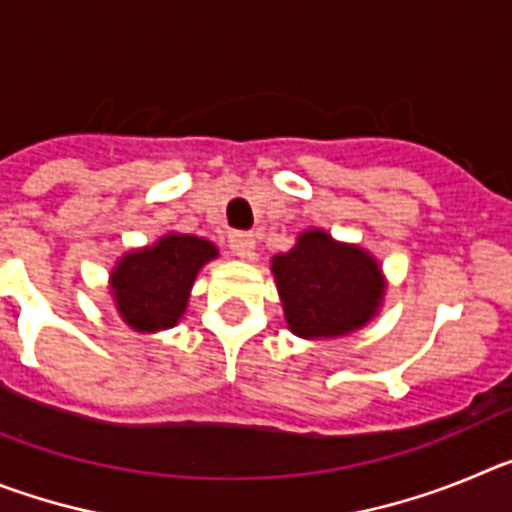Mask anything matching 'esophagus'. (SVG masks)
<instances>
[{
	"mask_svg": "<svg viewBox=\"0 0 512 512\" xmlns=\"http://www.w3.org/2000/svg\"><path fill=\"white\" fill-rule=\"evenodd\" d=\"M228 246L235 256H241V259H253V256H256V235L235 230V233H230Z\"/></svg>",
	"mask_w": 512,
	"mask_h": 512,
	"instance_id": "esophagus-1",
	"label": "esophagus"
}]
</instances>
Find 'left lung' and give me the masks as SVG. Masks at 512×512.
<instances>
[{"instance_id":"obj_1","label":"left lung","mask_w":512,"mask_h":512,"mask_svg":"<svg viewBox=\"0 0 512 512\" xmlns=\"http://www.w3.org/2000/svg\"><path fill=\"white\" fill-rule=\"evenodd\" d=\"M289 330L302 338L346 336L377 312L384 295L377 261L359 246L307 230L271 261Z\"/></svg>"}]
</instances>
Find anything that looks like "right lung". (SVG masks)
I'll use <instances>...</instances> for the list:
<instances>
[{
	"label": "right lung",
	"instance_id": "add662e5",
	"mask_svg": "<svg viewBox=\"0 0 512 512\" xmlns=\"http://www.w3.org/2000/svg\"><path fill=\"white\" fill-rule=\"evenodd\" d=\"M215 256L210 241L176 233L128 253L112 271V292L125 323L135 330L171 328L182 318L197 271Z\"/></svg>",
	"mask_w": 512,
	"mask_h": 512
}]
</instances>
